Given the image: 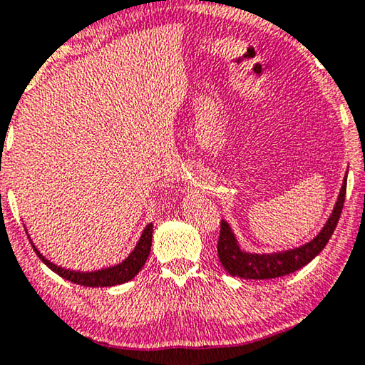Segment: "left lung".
<instances>
[{
  "label": "left lung",
  "mask_w": 365,
  "mask_h": 365,
  "mask_svg": "<svg viewBox=\"0 0 365 365\" xmlns=\"http://www.w3.org/2000/svg\"><path fill=\"white\" fill-rule=\"evenodd\" d=\"M346 183H347V170L342 178V185L339 188L338 198L331 210V215L326 220L322 231L314 236L312 241L302 244V246L287 249V251L277 252H246L239 246V241L230 226V222L221 220V235L217 241V255H220V262L227 274L232 277H241V279L251 280H267L277 279V277H284L292 274L298 269L312 262L317 255L323 251L329 237L338 226L342 205H344L346 197Z\"/></svg>",
  "instance_id": "1"
}]
</instances>
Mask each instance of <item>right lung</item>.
Segmentation results:
<instances>
[{
  "instance_id": "1",
  "label": "right lung",
  "mask_w": 365,
  "mask_h": 365,
  "mask_svg": "<svg viewBox=\"0 0 365 365\" xmlns=\"http://www.w3.org/2000/svg\"><path fill=\"white\" fill-rule=\"evenodd\" d=\"M32 247L43 264L47 265L52 272H56L57 275H61L62 279L72 282V284L83 285V287H114L126 284V282L133 280L135 275L139 274L140 269L144 267L145 260H148L150 254V246H152V222L144 227L143 235H140L135 247L130 251L123 262L116 265H111V267L93 270V272H78V270H68L63 267H58V265L52 264L51 260L43 257L39 252V249L34 246V242L31 241Z\"/></svg>"
}]
</instances>
